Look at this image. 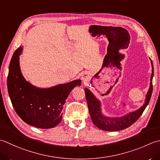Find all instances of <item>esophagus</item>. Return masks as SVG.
<instances>
[{
  "label": "esophagus",
  "instance_id": "esophagus-1",
  "mask_svg": "<svg viewBox=\"0 0 160 160\" xmlns=\"http://www.w3.org/2000/svg\"><path fill=\"white\" fill-rule=\"evenodd\" d=\"M89 78V75L87 73H83L82 76V80L84 81V82H86V81L88 80Z\"/></svg>",
  "mask_w": 160,
  "mask_h": 160
}]
</instances>
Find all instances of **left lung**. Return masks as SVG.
Masks as SVG:
<instances>
[{
  "label": "left lung",
  "mask_w": 160,
  "mask_h": 160,
  "mask_svg": "<svg viewBox=\"0 0 160 160\" xmlns=\"http://www.w3.org/2000/svg\"><path fill=\"white\" fill-rule=\"evenodd\" d=\"M152 64V73L151 76V82H150V87L148 92L146 95V99L144 104L139 109H137L126 115L123 116L121 117H109L102 114L101 112V103L98 99L93 95V93L91 91L85 88L84 92H85L86 99L88 105L89 114L92 118L93 124L99 129L105 131H118L124 130L126 128L130 127V126L136 122L137 119L142 116L143 111L145 110L147 105H148L150 100L151 98L152 93V78L154 76V68H153L152 62L151 61Z\"/></svg>",
  "instance_id": "left-lung-1"
}]
</instances>
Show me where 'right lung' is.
Wrapping results in <instances>:
<instances>
[{"instance_id":"1","label":"right lung","mask_w":160,"mask_h":160,"mask_svg":"<svg viewBox=\"0 0 160 160\" xmlns=\"http://www.w3.org/2000/svg\"><path fill=\"white\" fill-rule=\"evenodd\" d=\"M22 50L21 46L16 50L9 66L8 90L12 104L27 124L42 129L54 128L62 121L66 100L75 87L81 85V80L49 88L32 85L21 73L19 55Z\"/></svg>"}]
</instances>
